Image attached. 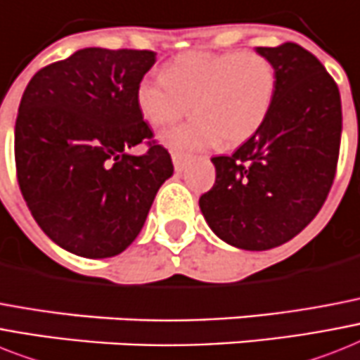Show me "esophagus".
<instances>
[{"label":"esophagus","instance_id":"1","mask_svg":"<svg viewBox=\"0 0 360 360\" xmlns=\"http://www.w3.org/2000/svg\"><path fill=\"white\" fill-rule=\"evenodd\" d=\"M172 160H174L175 172H183V170H185V166H186V157H185V155L174 153V155H172Z\"/></svg>","mask_w":360,"mask_h":360}]
</instances>
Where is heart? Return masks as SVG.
<instances>
[{
	"label": "heart",
	"mask_w": 360,
	"mask_h": 360,
	"mask_svg": "<svg viewBox=\"0 0 360 360\" xmlns=\"http://www.w3.org/2000/svg\"><path fill=\"white\" fill-rule=\"evenodd\" d=\"M276 68L255 51H192L177 57L165 74L148 75L136 89L140 112L155 127H166L190 109L194 118L160 134V144L188 155L218 144L250 139L276 98Z\"/></svg>",
	"instance_id": "obj_1"
}]
</instances>
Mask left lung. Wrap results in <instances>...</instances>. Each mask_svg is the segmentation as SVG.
<instances>
[{"instance_id":"left-lung-1","label":"left lung","mask_w":360,"mask_h":360,"mask_svg":"<svg viewBox=\"0 0 360 360\" xmlns=\"http://www.w3.org/2000/svg\"><path fill=\"white\" fill-rule=\"evenodd\" d=\"M257 53L276 68V98L235 153L210 159L216 181L200 209L224 242L264 251L302 233L322 209L337 172L342 105L337 83L302 46Z\"/></svg>"}]
</instances>
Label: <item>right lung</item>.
Segmentation results:
<instances>
[{
    "mask_svg": "<svg viewBox=\"0 0 360 360\" xmlns=\"http://www.w3.org/2000/svg\"><path fill=\"white\" fill-rule=\"evenodd\" d=\"M155 64L148 49L84 48L33 75L20 101L14 159L22 195L40 229L86 259L122 253L139 236L170 153L136 105Z\"/></svg>",
    "mask_w": 360,
    "mask_h": 360,
    "instance_id": "obj_1",
    "label": "right lung"
}]
</instances>
